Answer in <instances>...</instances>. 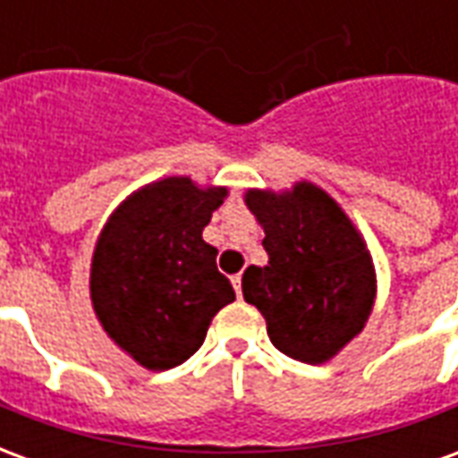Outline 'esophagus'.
<instances>
[{
  "mask_svg": "<svg viewBox=\"0 0 458 458\" xmlns=\"http://www.w3.org/2000/svg\"><path fill=\"white\" fill-rule=\"evenodd\" d=\"M233 287H235V292H238V297H240V294H242V277H240V275L233 277Z\"/></svg>",
  "mask_w": 458,
  "mask_h": 458,
  "instance_id": "obj_1",
  "label": "esophagus"
}]
</instances>
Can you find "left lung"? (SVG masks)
Here are the masks:
<instances>
[{
    "label": "left lung",
    "instance_id": "1",
    "mask_svg": "<svg viewBox=\"0 0 458 458\" xmlns=\"http://www.w3.org/2000/svg\"><path fill=\"white\" fill-rule=\"evenodd\" d=\"M245 206L265 230L267 265H250L242 297L267 321V336L294 360L336 358L368 324L377 277L360 230L336 199L311 183L248 189Z\"/></svg>",
    "mask_w": 458,
    "mask_h": 458
}]
</instances>
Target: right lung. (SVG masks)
Here are the masks:
<instances>
[{
  "label": "right lung",
  "instance_id": "obj_1",
  "mask_svg": "<svg viewBox=\"0 0 458 458\" xmlns=\"http://www.w3.org/2000/svg\"><path fill=\"white\" fill-rule=\"evenodd\" d=\"M225 186L166 176L131 191L110 213L90 262V301L114 345L147 370H169L199 351L213 317L235 301L203 240Z\"/></svg>",
  "mask_w": 458,
  "mask_h": 458
}]
</instances>
